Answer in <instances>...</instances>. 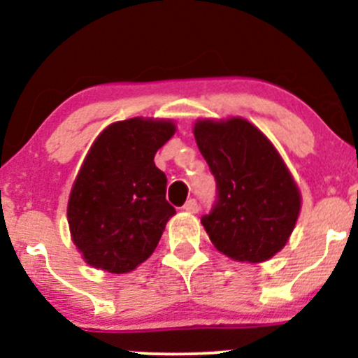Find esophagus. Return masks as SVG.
<instances>
[{
    "instance_id": "34e87169",
    "label": "esophagus",
    "mask_w": 358,
    "mask_h": 358,
    "mask_svg": "<svg viewBox=\"0 0 358 358\" xmlns=\"http://www.w3.org/2000/svg\"><path fill=\"white\" fill-rule=\"evenodd\" d=\"M183 209H185V211H189V213H197V211H199V204H197L196 199H189L185 202V204H183Z\"/></svg>"
}]
</instances>
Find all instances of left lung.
<instances>
[{"instance_id":"1","label":"left lung","mask_w":358,"mask_h":358,"mask_svg":"<svg viewBox=\"0 0 358 358\" xmlns=\"http://www.w3.org/2000/svg\"><path fill=\"white\" fill-rule=\"evenodd\" d=\"M194 136L216 180V201L201 218L211 243L237 262L272 258L286 246L301 208L282 157L243 117L202 119Z\"/></svg>"}]
</instances>
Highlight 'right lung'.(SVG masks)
<instances>
[{
	"mask_svg": "<svg viewBox=\"0 0 358 358\" xmlns=\"http://www.w3.org/2000/svg\"><path fill=\"white\" fill-rule=\"evenodd\" d=\"M173 135L171 121L133 117L96 136L67 206L72 241L88 265L131 272L157 248L176 211L166 201L168 180L154 156Z\"/></svg>",
	"mask_w": 358,
	"mask_h": 358,
	"instance_id": "right-lung-1",
	"label": "right lung"
}]
</instances>
